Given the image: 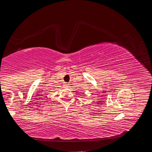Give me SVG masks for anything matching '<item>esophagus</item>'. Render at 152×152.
Listing matches in <instances>:
<instances>
[{
  "instance_id": "esophagus-1",
  "label": "esophagus",
  "mask_w": 152,
  "mask_h": 152,
  "mask_svg": "<svg viewBox=\"0 0 152 152\" xmlns=\"http://www.w3.org/2000/svg\"><path fill=\"white\" fill-rule=\"evenodd\" d=\"M65 85H66V86H68V83H65Z\"/></svg>"
}]
</instances>
